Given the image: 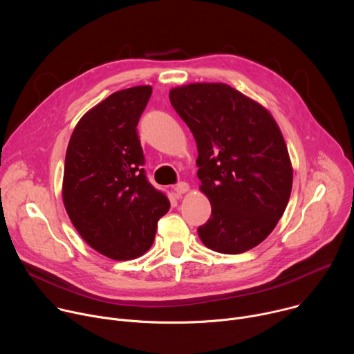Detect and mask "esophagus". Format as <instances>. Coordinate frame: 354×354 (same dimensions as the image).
I'll list each match as a JSON object with an SVG mask.
<instances>
[{
    "label": "esophagus",
    "mask_w": 354,
    "mask_h": 354,
    "mask_svg": "<svg viewBox=\"0 0 354 354\" xmlns=\"http://www.w3.org/2000/svg\"><path fill=\"white\" fill-rule=\"evenodd\" d=\"M189 190V185L186 182H179L176 186H175V192L182 194V193H186Z\"/></svg>",
    "instance_id": "34e87169"
}]
</instances>
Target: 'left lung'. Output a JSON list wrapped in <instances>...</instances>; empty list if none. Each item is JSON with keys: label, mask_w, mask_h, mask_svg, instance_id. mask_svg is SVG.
<instances>
[{"label": "left lung", "mask_w": 354, "mask_h": 354, "mask_svg": "<svg viewBox=\"0 0 354 354\" xmlns=\"http://www.w3.org/2000/svg\"><path fill=\"white\" fill-rule=\"evenodd\" d=\"M169 99L190 129L197 176L212 216L197 234L220 254L259 245L281 218L292 186L283 134L270 112L223 82L172 88Z\"/></svg>", "instance_id": "1"}]
</instances>
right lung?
<instances>
[{
    "label": "right lung",
    "mask_w": 354,
    "mask_h": 354,
    "mask_svg": "<svg viewBox=\"0 0 354 354\" xmlns=\"http://www.w3.org/2000/svg\"><path fill=\"white\" fill-rule=\"evenodd\" d=\"M149 85L118 91L77 123L66 153L63 201L82 239L113 261L151 248L168 197L145 176L137 124Z\"/></svg>",
    "instance_id": "1"
}]
</instances>
